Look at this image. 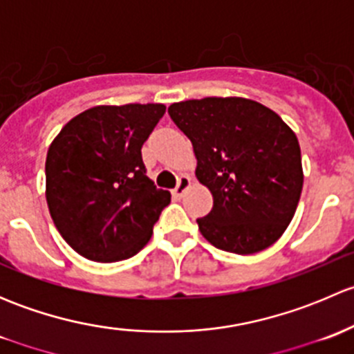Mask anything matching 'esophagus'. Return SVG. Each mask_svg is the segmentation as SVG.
Wrapping results in <instances>:
<instances>
[{
	"instance_id": "esophagus-1",
	"label": "esophagus",
	"mask_w": 354,
	"mask_h": 354,
	"mask_svg": "<svg viewBox=\"0 0 354 354\" xmlns=\"http://www.w3.org/2000/svg\"><path fill=\"white\" fill-rule=\"evenodd\" d=\"M190 185H192V178L187 176V174H183V176L178 178V185H176V188L173 190V194L176 195V197H181V195H183L185 192L190 188Z\"/></svg>"
}]
</instances>
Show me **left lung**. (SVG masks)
I'll list each match as a JSON object with an SVG mask.
<instances>
[{
    "instance_id": "left-lung-1",
    "label": "left lung",
    "mask_w": 354,
    "mask_h": 354,
    "mask_svg": "<svg viewBox=\"0 0 354 354\" xmlns=\"http://www.w3.org/2000/svg\"><path fill=\"white\" fill-rule=\"evenodd\" d=\"M171 120L190 138L198 181L214 207L197 219L202 236L224 252L250 255L276 243L303 188L296 135L272 109L243 97L174 102Z\"/></svg>"
}]
</instances>
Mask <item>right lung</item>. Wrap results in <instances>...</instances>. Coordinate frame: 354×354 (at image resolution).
<instances>
[{
    "instance_id": "add662e5",
    "label": "right lung",
    "mask_w": 354,
    "mask_h": 354,
    "mask_svg": "<svg viewBox=\"0 0 354 354\" xmlns=\"http://www.w3.org/2000/svg\"><path fill=\"white\" fill-rule=\"evenodd\" d=\"M164 113V104L97 106L68 121L49 147V214L85 259L120 262L151 240L171 194L147 178L142 145Z\"/></svg>"
}]
</instances>
